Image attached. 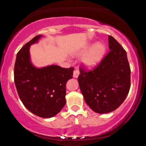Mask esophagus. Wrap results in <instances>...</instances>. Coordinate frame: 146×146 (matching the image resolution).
<instances>
[{
  "instance_id": "1",
  "label": "esophagus",
  "mask_w": 146,
  "mask_h": 146,
  "mask_svg": "<svg viewBox=\"0 0 146 146\" xmlns=\"http://www.w3.org/2000/svg\"><path fill=\"white\" fill-rule=\"evenodd\" d=\"M79 74H80V72H79L78 70H75L73 71V76L74 78H78V76L79 75Z\"/></svg>"
}]
</instances>
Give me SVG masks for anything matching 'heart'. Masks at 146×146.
<instances>
[{
	"label": "heart",
	"instance_id": "1",
	"mask_svg": "<svg viewBox=\"0 0 146 146\" xmlns=\"http://www.w3.org/2000/svg\"><path fill=\"white\" fill-rule=\"evenodd\" d=\"M106 50L104 44L98 42L94 44H88L76 55H80L86 53L82 58V62L86 68L92 69L100 63L104 56Z\"/></svg>",
	"mask_w": 146,
	"mask_h": 146
}]
</instances>
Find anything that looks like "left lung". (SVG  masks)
Wrapping results in <instances>:
<instances>
[{
    "label": "left lung",
    "instance_id": "1",
    "mask_svg": "<svg viewBox=\"0 0 146 146\" xmlns=\"http://www.w3.org/2000/svg\"><path fill=\"white\" fill-rule=\"evenodd\" d=\"M110 51L93 70H80L78 82L87 104L100 114L115 110L130 89L131 70L127 53L120 44L108 36Z\"/></svg>",
    "mask_w": 146,
    "mask_h": 146
}]
</instances>
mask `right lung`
I'll return each mask as SVG.
<instances>
[{
  "mask_svg": "<svg viewBox=\"0 0 146 146\" xmlns=\"http://www.w3.org/2000/svg\"><path fill=\"white\" fill-rule=\"evenodd\" d=\"M42 37L41 35L35 36L17 54L14 79L24 106L38 117L51 118L66 104V85L73 78L74 69L56 65L35 67L31 60L29 48Z\"/></svg>",
  "mask_w": 146,
  "mask_h": 146,
  "instance_id": "add662e5",
  "label": "right lung"
}]
</instances>
